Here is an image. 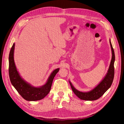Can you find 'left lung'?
I'll use <instances>...</instances> for the list:
<instances>
[{
    "mask_svg": "<svg viewBox=\"0 0 124 124\" xmlns=\"http://www.w3.org/2000/svg\"><path fill=\"white\" fill-rule=\"evenodd\" d=\"M109 43L112 54L109 67L107 73L105 75L103 78L93 89L87 92L80 91L75 89L70 80H69L73 91L80 99L85 101H95L97 100L101 97L112 85L114 76V64L115 62V54L110 39H109Z\"/></svg>",
    "mask_w": 124,
    "mask_h": 124,
    "instance_id": "1",
    "label": "left lung"
}]
</instances>
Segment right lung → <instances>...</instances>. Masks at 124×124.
Segmentation results:
<instances>
[{"instance_id": "add662e5", "label": "right lung", "mask_w": 124, "mask_h": 124, "mask_svg": "<svg viewBox=\"0 0 124 124\" xmlns=\"http://www.w3.org/2000/svg\"><path fill=\"white\" fill-rule=\"evenodd\" d=\"M15 45V44L14 43L9 57V73L11 84L24 100L28 101L42 100L49 93L54 77L59 71L60 68L55 69L52 71L44 85L40 86H34L31 85L22 78L17 70L14 61Z\"/></svg>"}]
</instances>
